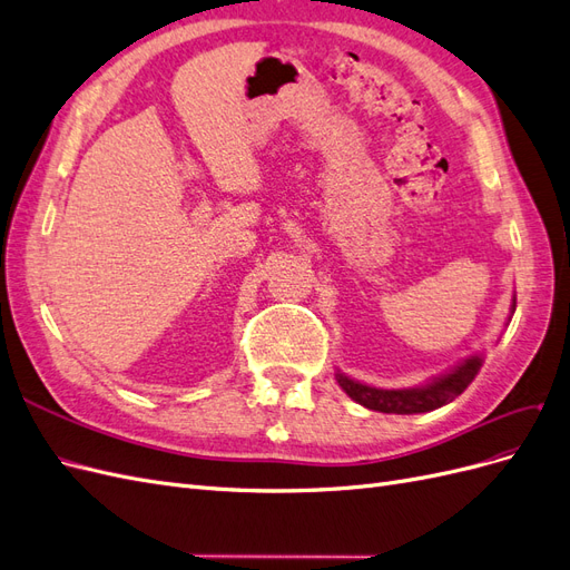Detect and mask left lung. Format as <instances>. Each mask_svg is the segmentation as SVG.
I'll use <instances>...</instances> for the list:
<instances>
[{
  "label": "left lung",
  "instance_id": "left-lung-1",
  "mask_svg": "<svg viewBox=\"0 0 570 570\" xmlns=\"http://www.w3.org/2000/svg\"><path fill=\"white\" fill-rule=\"evenodd\" d=\"M513 312H515V302H513ZM480 366H482L480 356H471L452 373L438 377V381H433L430 385L413 387V390H377V387L361 385L342 373H337V383L354 402H358L366 409L381 411V413H425L454 402L456 396L473 383Z\"/></svg>",
  "mask_w": 570,
  "mask_h": 570
}]
</instances>
